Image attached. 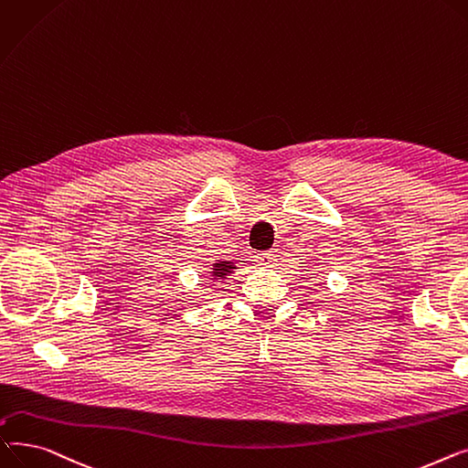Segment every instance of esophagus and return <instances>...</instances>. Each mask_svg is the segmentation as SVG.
Listing matches in <instances>:
<instances>
[{
	"mask_svg": "<svg viewBox=\"0 0 468 468\" xmlns=\"http://www.w3.org/2000/svg\"><path fill=\"white\" fill-rule=\"evenodd\" d=\"M255 262L261 266V268H271L273 264H276V257H273L271 253H259L255 257Z\"/></svg>",
	"mask_w": 468,
	"mask_h": 468,
	"instance_id": "obj_1",
	"label": "esophagus"
}]
</instances>
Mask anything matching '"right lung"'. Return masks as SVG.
Segmentation results:
<instances>
[{
  "instance_id": "1",
  "label": "right lung",
  "mask_w": 468,
  "mask_h": 468,
  "mask_svg": "<svg viewBox=\"0 0 468 468\" xmlns=\"http://www.w3.org/2000/svg\"><path fill=\"white\" fill-rule=\"evenodd\" d=\"M238 270L236 262L234 261H223L218 259L215 262L209 264V282L211 285H217V283H225L229 280V276H232V273Z\"/></svg>"
}]
</instances>
